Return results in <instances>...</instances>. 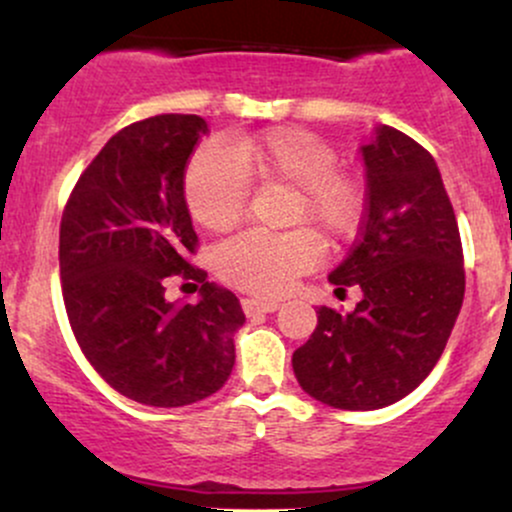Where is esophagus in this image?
<instances>
[{"label":"esophagus","mask_w":512,"mask_h":512,"mask_svg":"<svg viewBox=\"0 0 512 512\" xmlns=\"http://www.w3.org/2000/svg\"><path fill=\"white\" fill-rule=\"evenodd\" d=\"M279 308H281L279 301H267V298H243V310H245V315L274 313V310H279Z\"/></svg>","instance_id":"obj_1"}]
</instances>
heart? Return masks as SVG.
I'll list each match as a JSON object with an SVG mask.
<instances>
[{"label":"heart","instance_id":"obj_1","mask_svg":"<svg viewBox=\"0 0 512 512\" xmlns=\"http://www.w3.org/2000/svg\"><path fill=\"white\" fill-rule=\"evenodd\" d=\"M334 166L337 151L298 127L226 139L190 158L185 202L199 226L221 233L243 219L248 182L284 185L291 187L286 221L313 227L322 243L337 245L356 233L366 195L354 173ZM312 232L293 228L286 233H238L214 250L216 274L243 291L279 296L320 257V241Z\"/></svg>","mask_w":512,"mask_h":512}]
</instances>
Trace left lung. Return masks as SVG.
Instances as JSON below:
<instances>
[{
	"mask_svg": "<svg viewBox=\"0 0 512 512\" xmlns=\"http://www.w3.org/2000/svg\"><path fill=\"white\" fill-rule=\"evenodd\" d=\"M361 156V233L330 281L363 298L346 315L317 308L315 332L291 361L310 397L349 411L383 409L424 383L464 298L460 228L433 156L387 125Z\"/></svg>",
	"mask_w": 512,
	"mask_h": 512,
	"instance_id": "1",
	"label": "left lung"
}]
</instances>
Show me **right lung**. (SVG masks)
I'll return each mask as SVG.
<instances>
[{
    "instance_id": "1",
    "label": "right lung",
    "mask_w": 512,
    "mask_h": 512,
    "mask_svg": "<svg viewBox=\"0 0 512 512\" xmlns=\"http://www.w3.org/2000/svg\"><path fill=\"white\" fill-rule=\"evenodd\" d=\"M207 132L199 115L175 113L120 129L62 214V296L76 342L105 383L149 407H185L221 390L245 322L236 293L187 262L197 233L185 168ZM168 275L195 280L200 301L166 302Z\"/></svg>"
}]
</instances>
